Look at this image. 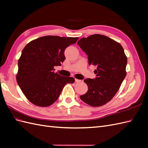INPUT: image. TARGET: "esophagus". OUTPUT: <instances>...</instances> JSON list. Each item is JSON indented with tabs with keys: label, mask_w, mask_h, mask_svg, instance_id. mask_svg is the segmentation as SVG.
<instances>
[{
	"label": "esophagus",
	"mask_w": 148,
	"mask_h": 148,
	"mask_svg": "<svg viewBox=\"0 0 148 148\" xmlns=\"http://www.w3.org/2000/svg\"><path fill=\"white\" fill-rule=\"evenodd\" d=\"M75 82H77V83H80V82H81V80H78V79H77V78H75Z\"/></svg>",
	"instance_id": "esophagus-1"
}]
</instances>
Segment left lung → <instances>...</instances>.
<instances>
[{
	"label": "left lung",
	"instance_id": "left-lung-1",
	"mask_svg": "<svg viewBox=\"0 0 148 148\" xmlns=\"http://www.w3.org/2000/svg\"><path fill=\"white\" fill-rule=\"evenodd\" d=\"M77 44L88 55L90 65L97 66L96 78L84 80L88 90L80 99L92 107L105 105L116 94L126 76L127 59L124 49L120 43L99 34L82 38Z\"/></svg>",
	"mask_w": 148,
	"mask_h": 148
}]
</instances>
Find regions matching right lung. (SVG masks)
I'll list each match as a JSON object with an SVG mask.
<instances>
[{
    "label": "right lung",
    "instance_id": "obj_1",
    "mask_svg": "<svg viewBox=\"0 0 148 148\" xmlns=\"http://www.w3.org/2000/svg\"><path fill=\"white\" fill-rule=\"evenodd\" d=\"M78 38L46 36L32 40L24 47L18 60L16 80L29 101L48 107L56 101L64 86L73 84V77L54 72L65 60L64 50Z\"/></svg>",
    "mask_w": 148,
    "mask_h": 148
}]
</instances>
